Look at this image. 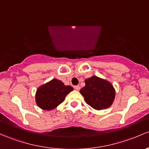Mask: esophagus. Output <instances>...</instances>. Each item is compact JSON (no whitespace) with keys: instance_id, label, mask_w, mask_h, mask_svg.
Here are the masks:
<instances>
[{"instance_id":"1","label":"esophagus","mask_w":149,"mask_h":149,"mask_svg":"<svg viewBox=\"0 0 149 149\" xmlns=\"http://www.w3.org/2000/svg\"><path fill=\"white\" fill-rule=\"evenodd\" d=\"M74 89H76V91H79L80 90V86H75Z\"/></svg>"}]
</instances>
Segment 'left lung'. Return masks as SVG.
Listing matches in <instances>:
<instances>
[{
    "label": "left lung",
    "mask_w": 149,
    "mask_h": 149,
    "mask_svg": "<svg viewBox=\"0 0 149 149\" xmlns=\"http://www.w3.org/2000/svg\"><path fill=\"white\" fill-rule=\"evenodd\" d=\"M86 86L80 93L86 103L95 110L107 109L115 98V89L110 82L93 76L85 81Z\"/></svg>",
    "instance_id": "left-lung-1"
}]
</instances>
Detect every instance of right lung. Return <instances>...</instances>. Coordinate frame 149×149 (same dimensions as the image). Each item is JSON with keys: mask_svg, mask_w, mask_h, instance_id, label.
<instances>
[{"mask_svg": "<svg viewBox=\"0 0 149 149\" xmlns=\"http://www.w3.org/2000/svg\"><path fill=\"white\" fill-rule=\"evenodd\" d=\"M73 90L70 86H65L61 81L53 79L37 89L36 101L43 110H52L65 100V96Z\"/></svg>", "mask_w": 149, "mask_h": 149, "instance_id": "1", "label": "right lung"}]
</instances>
